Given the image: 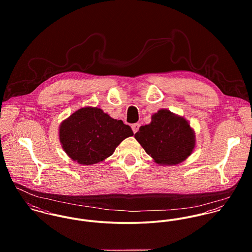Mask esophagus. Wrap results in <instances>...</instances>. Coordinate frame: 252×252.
I'll list each match as a JSON object with an SVG mask.
<instances>
[{
	"label": "esophagus",
	"instance_id": "esophagus-1",
	"mask_svg": "<svg viewBox=\"0 0 252 252\" xmlns=\"http://www.w3.org/2000/svg\"><path fill=\"white\" fill-rule=\"evenodd\" d=\"M140 126H141V124H140V123H135V124H133V125H132V130H133V132H134L135 134L139 131Z\"/></svg>",
	"mask_w": 252,
	"mask_h": 252
}]
</instances>
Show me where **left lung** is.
<instances>
[{
    "label": "left lung",
    "mask_w": 252,
    "mask_h": 252,
    "mask_svg": "<svg viewBox=\"0 0 252 252\" xmlns=\"http://www.w3.org/2000/svg\"><path fill=\"white\" fill-rule=\"evenodd\" d=\"M135 139L153 161L162 166L180 164L196 145L195 132L189 122L165 108L152 114L151 122L140 127Z\"/></svg>",
    "instance_id": "obj_1"
}]
</instances>
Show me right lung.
Masks as SVG:
<instances>
[{"instance_id": "right-lung-1", "label": "right lung", "mask_w": 252, "mask_h": 252, "mask_svg": "<svg viewBox=\"0 0 252 252\" xmlns=\"http://www.w3.org/2000/svg\"><path fill=\"white\" fill-rule=\"evenodd\" d=\"M133 135L129 125L94 107L77 109L59 127L60 144L64 151L80 165L103 162L123 140Z\"/></svg>"}]
</instances>
